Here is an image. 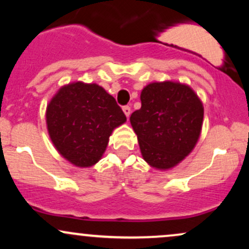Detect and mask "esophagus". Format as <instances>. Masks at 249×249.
<instances>
[{
  "mask_svg": "<svg viewBox=\"0 0 249 249\" xmlns=\"http://www.w3.org/2000/svg\"><path fill=\"white\" fill-rule=\"evenodd\" d=\"M123 111H124L125 116H126L127 119H128V117H130V115H131V107H128V105H125V107H123Z\"/></svg>",
  "mask_w": 249,
  "mask_h": 249,
  "instance_id": "1",
  "label": "esophagus"
}]
</instances>
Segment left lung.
Here are the masks:
<instances>
[{
  "instance_id": "1",
  "label": "left lung",
  "mask_w": 249,
  "mask_h": 249,
  "mask_svg": "<svg viewBox=\"0 0 249 249\" xmlns=\"http://www.w3.org/2000/svg\"><path fill=\"white\" fill-rule=\"evenodd\" d=\"M142 107L130 117L142 158L158 170L178 165L196 146L204 107L188 85L151 83L142 89Z\"/></svg>"
}]
</instances>
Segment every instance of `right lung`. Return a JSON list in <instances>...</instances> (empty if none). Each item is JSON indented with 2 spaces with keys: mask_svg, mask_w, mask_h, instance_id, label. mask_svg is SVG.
Segmentation results:
<instances>
[{
  "mask_svg": "<svg viewBox=\"0 0 249 249\" xmlns=\"http://www.w3.org/2000/svg\"><path fill=\"white\" fill-rule=\"evenodd\" d=\"M125 122L126 117L116 99L97 84L65 85L47 107L51 142L78 167L95 165L107 146L110 134Z\"/></svg>",
  "mask_w": 249,
  "mask_h": 249,
  "instance_id": "obj_1",
  "label": "right lung"
}]
</instances>
